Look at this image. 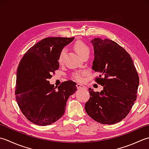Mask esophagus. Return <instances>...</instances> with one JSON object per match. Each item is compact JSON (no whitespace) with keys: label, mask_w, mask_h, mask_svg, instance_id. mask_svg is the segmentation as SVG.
Here are the masks:
<instances>
[{"label":"esophagus","mask_w":149,"mask_h":149,"mask_svg":"<svg viewBox=\"0 0 149 149\" xmlns=\"http://www.w3.org/2000/svg\"><path fill=\"white\" fill-rule=\"evenodd\" d=\"M77 89H86V86H84V85L81 84H77Z\"/></svg>","instance_id":"1"}]
</instances>
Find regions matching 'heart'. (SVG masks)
<instances>
[{
    "mask_svg": "<svg viewBox=\"0 0 149 149\" xmlns=\"http://www.w3.org/2000/svg\"><path fill=\"white\" fill-rule=\"evenodd\" d=\"M74 49L75 52L78 54V55L80 57H82L84 55L86 54L90 53L89 47L84 43V42L81 41H77L74 44ZM65 54V49L62 50L60 52L59 56H58V62L61 63L63 60V57ZM83 72H77L74 74V78L77 79V80H82V74Z\"/></svg>",
    "mask_w": 149,
    "mask_h": 149,
    "instance_id": "b5f03b06",
    "label": "heart"
}]
</instances>
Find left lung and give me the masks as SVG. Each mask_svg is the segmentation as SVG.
I'll list each match as a JSON object with an SVG mask.
<instances>
[{
	"instance_id": "obj_1",
	"label": "left lung",
	"mask_w": 149,
	"mask_h": 149,
	"mask_svg": "<svg viewBox=\"0 0 149 149\" xmlns=\"http://www.w3.org/2000/svg\"><path fill=\"white\" fill-rule=\"evenodd\" d=\"M91 43L95 57L92 69L100 73L96 81L104 88L100 92L89 88L85 109L97 122L113 125L124 119L134 104L138 74L129 54L115 42L95 38Z\"/></svg>"
}]
</instances>
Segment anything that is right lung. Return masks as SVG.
<instances>
[{
    "instance_id": "obj_1",
    "label": "right lung",
    "mask_w": 149,
    "mask_h": 149,
    "mask_svg": "<svg viewBox=\"0 0 149 149\" xmlns=\"http://www.w3.org/2000/svg\"><path fill=\"white\" fill-rule=\"evenodd\" d=\"M72 38L48 37L38 42L24 54L18 66L16 100L22 114L38 125H51L65 113L69 97L77 91L71 80L57 90L49 79L59 68L58 56Z\"/></svg>"
}]
</instances>
